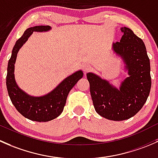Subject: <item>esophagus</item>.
<instances>
[{"label":"esophagus","mask_w":158,"mask_h":158,"mask_svg":"<svg viewBox=\"0 0 158 158\" xmlns=\"http://www.w3.org/2000/svg\"><path fill=\"white\" fill-rule=\"evenodd\" d=\"M83 68H84V74H86V73L88 72V71L90 70L91 66L89 64H84V66H83Z\"/></svg>","instance_id":"esophagus-1"}]
</instances>
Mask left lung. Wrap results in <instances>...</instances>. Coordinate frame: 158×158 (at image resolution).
<instances>
[{"instance_id":"obj_1","label":"left lung","mask_w":158,"mask_h":158,"mask_svg":"<svg viewBox=\"0 0 158 158\" xmlns=\"http://www.w3.org/2000/svg\"><path fill=\"white\" fill-rule=\"evenodd\" d=\"M120 42L113 44L114 52L122 58L128 77L119 89L94 73H87L96 112L102 117L122 121L134 116L142 108L152 87L150 60L141 39L128 27H122Z\"/></svg>"}]
</instances>
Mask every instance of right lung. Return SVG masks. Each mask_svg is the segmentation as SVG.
<instances>
[{
	"label": "right lung",
	"mask_w": 158,
	"mask_h": 158,
	"mask_svg": "<svg viewBox=\"0 0 158 158\" xmlns=\"http://www.w3.org/2000/svg\"><path fill=\"white\" fill-rule=\"evenodd\" d=\"M50 30V26H36L27 29L16 42L8 61L6 84L10 98L17 111L32 121H51L61 115L70 90L84 75L81 70L76 71L61 81L54 90L42 97L29 95L18 87L14 77V64L19 48L33 32H46Z\"/></svg>",
	"instance_id": "add662e5"
}]
</instances>
